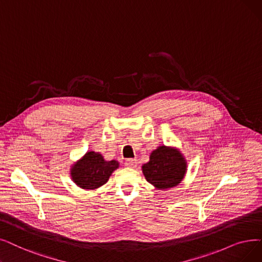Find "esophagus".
<instances>
[{
	"mask_svg": "<svg viewBox=\"0 0 262 262\" xmlns=\"http://www.w3.org/2000/svg\"><path fill=\"white\" fill-rule=\"evenodd\" d=\"M125 166L126 167H128V168H136L137 167V161H136V159H132V158H129V159H127V161H125Z\"/></svg>",
	"mask_w": 262,
	"mask_h": 262,
	"instance_id": "obj_1",
	"label": "esophagus"
}]
</instances>
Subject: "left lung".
<instances>
[{
  "instance_id": "8db88e82",
  "label": "left lung",
  "mask_w": 262,
  "mask_h": 262,
  "mask_svg": "<svg viewBox=\"0 0 262 262\" xmlns=\"http://www.w3.org/2000/svg\"><path fill=\"white\" fill-rule=\"evenodd\" d=\"M145 180L155 189L165 190L179 185L187 172L185 156L171 145H159L150 154V161L142 165Z\"/></svg>"
}]
</instances>
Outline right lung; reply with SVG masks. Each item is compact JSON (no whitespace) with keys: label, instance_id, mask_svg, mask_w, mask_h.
I'll use <instances>...</instances> for the list:
<instances>
[{"label":"right lung","instance_id":"obj_1","mask_svg":"<svg viewBox=\"0 0 262 262\" xmlns=\"http://www.w3.org/2000/svg\"><path fill=\"white\" fill-rule=\"evenodd\" d=\"M116 159L106 161L99 152L88 151L70 168L74 183L85 190H95L106 184L112 172L119 168Z\"/></svg>","mask_w":262,"mask_h":262}]
</instances>
